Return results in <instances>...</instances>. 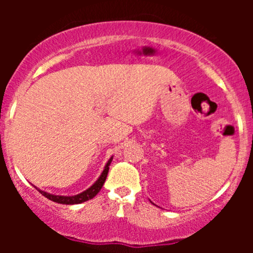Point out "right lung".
<instances>
[{
    "label": "right lung",
    "mask_w": 253,
    "mask_h": 253,
    "mask_svg": "<svg viewBox=\"0 0 253 253\" xmlns=\"http://www.w3.org/2000/svg\"><path fill=\"white\" fill-rule=\"evenodd\" d=\"M111 160H112V158H110V160H109L108 164H106L105 169H104L103 174H101L100 177L95 181V183H94L90 188H88V190L84 191V192H82V193H79V195H77V196H72V197H65V196L50 195V193H46V192H44V191H40V190H38V191H39L42 196H45V197L48 198V200L52 201V202L61 203V205H78V203L85 202V201H89V200H91V198L95 197V196L98 195L99 191L101 190V187H103L104 182H105V180H106V176H108L109 165H110Z\"/></svg>",
    "instance_id": "right-lung-1"
}]
</instances>
